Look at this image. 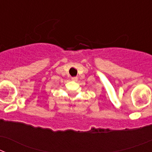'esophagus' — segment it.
I'll list each match as a JSON object with an SVG mask.
<instances>
[{
	"mask_svg": "<svg viewBox=\"0 0 152 152\" xmlns=\"http://www.w3.org/2000/svg\"><path fill=\"white\" fill-rule=\"evenodd\" d=\"M72 80H73V81H77V77H72Z\"/></svg>",
	"mask_w": 152,
	"mask_h": 152,
	"instance_id": "obj_1",
	"label": "esophagus"
}]
</instances>
